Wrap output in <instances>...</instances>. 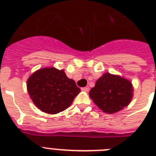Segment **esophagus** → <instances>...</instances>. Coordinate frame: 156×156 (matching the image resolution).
<instances>
[{
	"mask_svg": "<svg viewBox=\"0 0 156 156\" xmlns=\"http://www.w3.org/2000/svg\"><path fill=\"white\" fill-rule=\"evenodd\" d=\"M81 90H82L83 91L87 92L88 90H89V87H82V88H81Z\"/></svg>",
	"mask_w": 156,
	"mask_h": 156,
	"instance_id": "1",
	"label": "esophagus"
}]
</instances>
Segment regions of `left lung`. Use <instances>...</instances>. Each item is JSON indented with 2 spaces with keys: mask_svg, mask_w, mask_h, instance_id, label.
I'll return each instance as SVG.
<instances>
[{
  "mask_svg": "<svg viewBox=\"0 0 156 156\" xmlns=\"http://www.w3.org/2000/svg\"><path fill=\"white\" fill-rule=\"evenodd\" d=\"M89 94L101 110L113 114L128 106L133 98V87L124 77L105 73L96 81Z\"/></svg>",
  "mask_w": 156,
  "mask_h": 156,
  "instance_id": "obj_1",
  "label": "left lung"
}]
</instances>
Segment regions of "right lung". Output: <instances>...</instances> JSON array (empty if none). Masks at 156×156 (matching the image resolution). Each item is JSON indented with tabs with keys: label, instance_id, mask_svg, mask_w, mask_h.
<instances>
[{
	"label": "right lung",
	"instance_id": "1",
	"mask_svg": "<svg viewBox=\"0 0 156 156\" xmlns=\"http://www.w3.org/2000/svg\"><path fill=\"white\" fill-rule=\"evenodd\" d=\"M27 90L34 104L48 114L66 110L80 91L63 69L54 67L37 70L27 80Z\"/></svg>",
	"mask_w": 156,
	"mask_h": 156
}]
</instances>
